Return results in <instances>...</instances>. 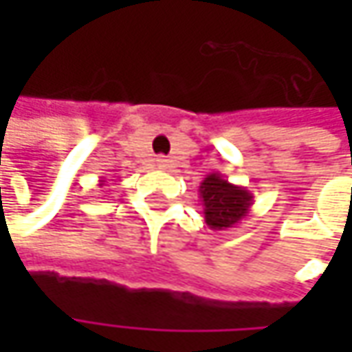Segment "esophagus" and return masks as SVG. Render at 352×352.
I'll return each mask as SVG.
<instances>
[{
  "mask_svg": "<svg viewBox=\"0 0 352 352\" xmlns=\"http://www.w3.org/2000/svg\"><path fill=\"white\" fill-rule=\"evenodd\" d=\"M156 166H158L160 170L170 168V160L166 158V156H158V158H156Z\"/></svg>",
  "mask_w": 352,
  "mask_h": 352,
  "instance_id": "34e87169",
  "label": "esophagus"
}]
</instances>
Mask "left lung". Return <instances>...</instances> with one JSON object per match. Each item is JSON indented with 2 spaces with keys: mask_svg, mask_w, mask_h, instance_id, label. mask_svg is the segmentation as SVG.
I'll return each mask as SVG.
<instances>
[{
  "mask_svg": "<svg viewBox=\"0 0 352 352\" xmlns=\"http://www.w3.org/2000/svg\"><path fill=\"white\" fill-rule=\"evenodd\" d=\"M252 197L245 186L231 184L219 172H210L199 184L204 219L213 231H225L243 221L250 213Z\"/></svg>",
  "mask_w": 352,
  "mask_h": 352,
  "instance_id": "left-lung-1",
  "label": "left lung"
}]
</instances>
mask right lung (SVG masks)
Instances as JSON below:
<instances>
[{"mask_svg": "<svg viewBox=\"0 0 352 352\" xmlns=\"http://www.w3.org/2000/svg\"><path fill=\"white\" fill-rule=\"evenodd\" d=\"M103 182H105V180H100V186H103Z\"/></svg>", "mask_w": 352, "mask_h": 352, "instance_id": "1", "label": "right lung"}]
</instances>
